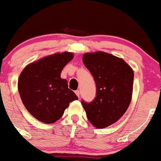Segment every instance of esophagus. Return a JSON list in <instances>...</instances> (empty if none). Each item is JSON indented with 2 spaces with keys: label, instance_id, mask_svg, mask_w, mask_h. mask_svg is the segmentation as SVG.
I'll return each instance as SVG.
<instances>
[{
  "label": "esophagus",
  "instance_id": "1",
  "mask_svg": "<svg viewBox=\"0 0 161 161\" xmlns=\"http://www.w3.org/2000/svg\"><path fill=\"white\" fill-rule=\"evenodd\" d=\"M75 95H77V96L80 98V91H79V90H75Z\"/></svg>",
  "mask_w": 161,
  "mask_h": 161
}]
</instances>
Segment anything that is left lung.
I'll return each mask as SVG.
<instances>
[{
  "mask_svg": "<svg viewBox=\"0 0 161 161\" xmlns=\"http://www.w3.org/2000/svg\"><path fill=\"white\" fill-rule=\"evenodd\" d=\"M82 60L95 80L96 97L81 103L90 123L104 128L119 120L129 107L133 71L123 59L104 52L85 53Z\"/></svg>",
  "mask_w": 161,
  "mask_h": 161,
  "instance_id": "left-lung-1",
  "label": "left lung"
}]
</instances>
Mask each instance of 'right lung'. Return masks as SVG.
Listing matches in <instances>:
<instances>
[{
  "label": "right lung",
  "mask_w": 161,
  "mask_h": 161,
  "mask_svg": "<svg viewBox=\"0 0 161 161\" xmlns=\"http://www.w3.org/2000/svg\"><path fill=\"white\" fill-rule=\"evenodd\" d=\"M71 53H55L25 66L18 80L21 100L31 115L42 123L61 119L70 103L78 99L61 78L62 69L73 58Z\"/></svg>",
  "instance_id": "obj_1"
}]
</instances>
